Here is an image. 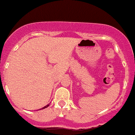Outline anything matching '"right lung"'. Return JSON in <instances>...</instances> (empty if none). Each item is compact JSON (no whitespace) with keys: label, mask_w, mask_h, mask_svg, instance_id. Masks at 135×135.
I'll use <instances>...</instances> for the list:
<instances>
[{"label":"right lung","mask_w":135,"mask_h":135,"mask_svg":"<svg viewBox=\"0 0 135 135\" xmlns=\"http://www.w3.org/2000/svg\"><path fill=\"white\" fill-rule=\"evenodd\" d=\"M48 106H49V104H48V105H45V106H44V107H43V108H41V109L43 110V109H45V108H47V107H48ZM41 110V109H39V110Z\"/></svg>","instance_id":"right-lung-1"}]
</instances>
